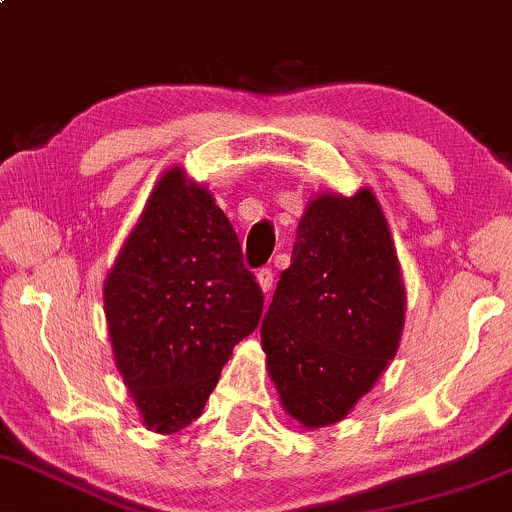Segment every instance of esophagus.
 <instances>
[{"mask_svg": "<svg viewBox=\"0 0 512 512\" xmlns=\"http://www.w3.org/2000/svg\"><path fill=\"white\" fill-rule=\"evenodd\" d=\"M256 282H258V287H261V292L263 294H270L273 292V282H275V273L270 268H261L256 273Z\"/></svg>", "mask_w": 512, "mask_h": 512, "instance_id": "34e87169", "label": "esophagus"}]
</instances>
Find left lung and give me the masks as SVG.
Listing matches in <instances>:
<instances>
[{
  "mask_svg": "<svg viewBox=\"0 0 512 512\" xmlns=\"http://www.w3.org/2000/svg\"><path fill=\"white\" fill-rule=\"evenodd\" d=\"M403 323L406 285L375 192L315 194L261 325L285 413L306 430L344 420L396 356Z\"/></svg>",
  "mask_w": 512,
  "mask_h": 512,
  "instance_id": "left-lung-1",
  "label": "left lung"
}]
</instances>
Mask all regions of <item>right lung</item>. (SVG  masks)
Here are the masks:
<instances>
[{"label": "right lung", "mask_w": 512, "mask_h": 512, "mask_svg": "<svg viewBox=\"0 0 512 512\" xmlns=\"http://www.w3.org/2000/svg\"><path fill=\"white\" fill-rule=\"evenodd\" d=\"M261 311L223 208L170 166L104 280L113 361L147 430L173 434L199 418Z\"/></svg>", "instance_id": "obj_1"}]
</instances>
